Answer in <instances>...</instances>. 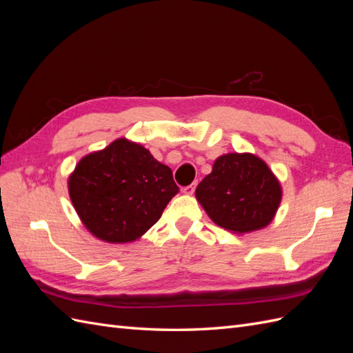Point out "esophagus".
<instances>
[{"instance_id": "obj_1", "label": "esophagus", "mask_w": 353, "mask_h": 353, "mask_svg": "<svg viewBox=\"0 0 353 353\" xmlns=\"http://www.w3.org/2000/svg\"><path fill=\"white\" fill-rule=\"evenodd\" d=\"M196 183H193V184H190V185H187V187H184L183 188V193H185V194H193L194 193V190H196Z\"/></svg>"}]
</instances>
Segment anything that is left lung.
I'll return each mask as SVG.
<instances>
[{
	"instance_id": "8db88e82",
	"label": "left lung",
	"mask_w": 353,
	"mask_h": 353,
	"mask_svg": "<svg viewBox=\"0 0 353 353\" xmlns=\"http://www.w3.org/2000/svg\"><path fill=\"white\" fill-rule=\"evenodd\" d=\"M281 185L262 159L252 153L218 157L196 188V199L216 225L232 232L265 228L281 201Z\"/></svg>"
}]
</instances>
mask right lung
<instances>
[{
  "mask_svg": "<svg viewBox=\"0 0 353 353\" xmlns=\"http://www.w3.org/2000/svg\"><path fill=\"white\" fill-rule=\"evenodd\" d=\"M68 185L83 225L108 243L140 239L179 191L170 168L126 138L82 157Z\"/></svg>",
  "mask_w": 353,
  "mask_h": 353,
  "instance_id": "obj_1",
  "label": "right lung"
}]
</instances>
